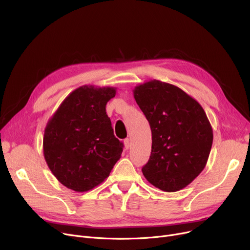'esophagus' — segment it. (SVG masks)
<instances>
[{
  "label": "esophagus",
  "instance_id": "esophagus-1",
  "mask_svg": "<svg viewBox=\"0 0 250 250\" xmlns=\"http://www.w3.org/2000/svg\"><path fill=\"white\" fill-rule=\"evenodd\" d=\"M124 143H125V149H126V150H128V149H129V147H130V140H129V139H125Z\"/></svg>",
  "mask_w": 250,
  "mask_h": 250
}]
</instances>
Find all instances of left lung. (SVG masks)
<instances>
[{"mask_svg": "<svg viewBox=\"0 0 250 250\" xmlns=\"http://www.w3.org/2000/svg\"><path fill=\"white\" fill-rule=\"evenodd\" d=\"M134 97L152 132L144 176L167 192L185 188L203 171L211 152L213 129L205 110L180 88L158 80L137 86Z\"/></svg>", "mask_w": 250, "mask_h": 250, "instance_id": "1", "label": "left lung"}]
</instances>
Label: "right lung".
<instances>
[{
  "mask_svg": "<svg viewBox=\"0 0 250 250\" xmlns=\"http://www.w3.org/2000/svg\"><path fill=\"white\" fill-rule=\"evenodd\" d=\"M115 88L82 86L65 98L44 129V159L62 186L77 192L109 176L124 145L113 134L106 103Z\"/></svg>",
  "mask_w": 250,
  "mask_h": 250,
  "instance_id": "right-lung-1",
  "label": "right lung"
}]
</instances>
